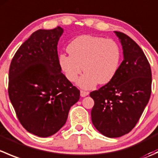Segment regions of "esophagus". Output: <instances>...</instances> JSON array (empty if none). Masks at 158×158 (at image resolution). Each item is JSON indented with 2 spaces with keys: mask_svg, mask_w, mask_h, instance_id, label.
Here are the masks:
<instances>
[{
  "mask_svg": "<svg viewBox=\"0 0 158 158\" xmlns=\"http://www.w3.org/2000/svg\"><path fill=\"white\" fill-rule=\"evenodd\" d=\"M89 92H85V91H80V95L82 97H85L89 95Z\"/></svg>",
  "mask_w": 158,
  "mask_h": 158,
  "instance_id": "1",
  "label": "esophagus"
}]
</instances>
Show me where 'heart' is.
Returning <instances> with one entry per match:
<instances>
[{"label": "heart", "mask_w": 158, "mask_h": 158, "mask_svg": "<svg viewBox=\"0 0 158 158\" xmlns=\"http://www.w3.org/2000/svg\"><path fill=\"white\" fill-rule=\"evenodd\" d=\"M67 51L69 55L59 56L60 68L71 82L77 80L82 69L85 71L77 82L85 89L109 82L118 69L122 56L114 40L92 35L76 37L68 45Z\"/></svg>", "instance_id": "b5f03b06"}]
</instances>
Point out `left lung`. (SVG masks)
Instances as JSON below:
<instances>
[{"mask_svg": "<svg viewBox=\"0 0 158 158\" xmlns=\"http://www.w3.org/2000/svg\"><path fill=\"white\" fill-rule=\"evenodd\" d=\"M123 50V61L106 85L90 93L95 128L108 138H118L136 125L151 93V69L141 47L125 33L114 31Z\"/></svg>", "mask_w": 158, "mask_h": 158, "instance_id": "1", "label": "left lung"}]
</instances>
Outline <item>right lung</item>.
Wrapping results in <instances>:
<instances>
[{
  "instance_id": "right-lung-1",
  "label": "right lung",
  "mask_w": 158,
  "mask_h": 158,
  "mask_svg": "<svg viewBox=\"0 0 158 158\" xmlns=\"http://www.w3.org/2000/svg\"><path fill=\"white\" fill-rule=\"evenodd\" d=\"M60 27L38 30L17 49L9 69V98L23 127L47 138L66 123L80 92L62 73L57 45Z\"/></svg>"
}]
</instances>
